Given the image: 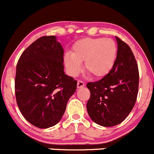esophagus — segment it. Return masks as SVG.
Here are the masks:
<instances>
[{
  "label": "esophagus",
  "instance_id": "obj_1",
  "mask_svg": "<svg viewBox=\"0 0 154 154\" xmlns=\"http://www.w3.org/2000/svg\"><path fill=\"white\" fill-rule=\"evenodd\" d=\"M83 86H85L84 82L81 81V80H78L77 81V88H83Z\"/></svg>",
  "mask_w": 154,
  "mask_h": 154
}]
</instances>
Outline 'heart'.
Here are the masks:
<instances>
[{
	"label": "heart",
	"instance_id": "heart-1",
	"mask_svg": "<svg viewBox=\"0 0 154 154\" xmlns=\"http://www.w3.org/2000/svg\"><path fill=\"white\" fill-rule=\"evenodd\" d=\"M117 48L110 38H84L77 41L73 51L64 56V63L68 74L75 77L84 62L86 71L95 77H103L110 72L117 59Z\"/></svg>",
	"mask_w": 154,
	"mask_h": 154
}]
</instances>
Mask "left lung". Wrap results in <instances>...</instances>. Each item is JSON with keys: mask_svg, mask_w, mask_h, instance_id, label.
I'll list each match as a JSON object with an SVG mask.
<instances>
[{"mask_svg": "<svg viewBox=\"0 0 154 154\" xmlns=\"http://www.w3.org/2000/svg\"><path fill=\"white\" fill-rule=\"evenodd\" d=\"M117 59L107 75L87 83L91 93L86 104L93 122L110 127L120 124L133 108L139 83L138 65L130 47L116 37Z\"/></svg>", "mask_w": 154, "mask_h": 154, "instance_id": "8db88e82", "label": "left lung"}]
</instances>
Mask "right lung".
Segmentation results:
<instances>
[{
	"mask_svg": "<svg viewBox=\"0 0 154 154\" xmlns=\"http://www.w3.org/2000/svg\"><path fill=\"white\" fill-rule=\"evenodd\" d=\"M64 50L56 36H44L21 55L15 92L22 116L41 129L57 124L77 83L64 71Z\"/></svg>",
	"mask_w": 154,
	"mask_h": 154,
	"instance_id": "add662e5",
	"label": "right lung"
}]
</instances>
